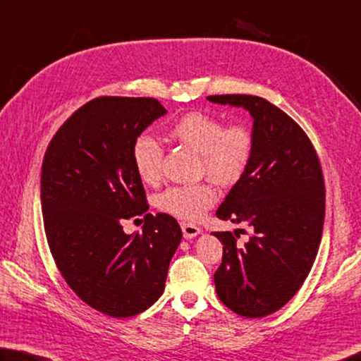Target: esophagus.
Listing matches in <instances>:
<instances>
[{"label":"esophagus","instance_id":"34e87169","mask_svg":"<svg viewBox=\"0 0 361 361\" xmlns=\"http://www.w3.org/2000/svg\"><path fill=\"white\" fill-rule=\"evenodd\" d=\"M181 231H183V235H185V238H194L197 237L199 233H202L200 227L194 224H186V222H183L181 224Z\"/></svg>","mask_w":361,"mask_h":361}]
</instances>
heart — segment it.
<instances>
[{"label":"heart","mask_w":361,"mask_h":361,"mask_svg":"<svg viewBox=\"0 0 361 361\" xmlns=\"http://www.w3.org/2000/svg\"><path fill=\"white\" fill-rule=\"evenodd\" d=\"M170 135L176 142L200 153V169L209 180L221 186H232L241 180L254 154V137L245 123L226 124L221 118L192 112L176 121ZM134 167L145 183L159 181L164 149L153 135L142 134L133 145ZM218 199L208 183L172 186L156 197L164 213L183 221H199Z\"/></svg>","instance_id":"obj_1"}]
</instances>
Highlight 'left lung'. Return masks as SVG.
Returning a JSON list of instances; mask_svg holds the SVG:
<instances>
[{
  "instance_id": "left-lung-1",
  "label": "left lung",
  "mask_w": 361,
  "mask_h": 361,
  "mask_svg": "<svg viewBox=\"0 0 361 361\" xmlns=\"http://www.w3.org/2000/svg\"><path fill=\"white\" fill-rule=\"evenodd\" d=\"M207 99L243 107L254 120L251 164L216 212L219 219L246 222L252 235L240 246L232 232H214L224 245L216 293L240 316L265 317L298 292L316 260L325 216L322 167L305 130L264 97Z\"/></svg>"
}]
</instances>
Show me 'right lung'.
Here are the masks:
<instances>
[{
    "instance_id": "add662e5",
    "label": "right lung",
    "mask_w": 361,
    "mask_h": 361,
    "mask_svg": "<svg viewBox=\"0 0 361 361\" xmlns=\"http://www.w3.org/2000/svg\"><path fill=\"white\" fill-rule=\"evenodd\" d=\"M166 114L154 97H96L63 123L42 161L50 252L77 297L110 317L135 316L161 297L183 237L172 216L147 213L133 161L137 137ZM134 215L146 224L126 235L121 222Z\"/></svg>"
}]
</instances>
